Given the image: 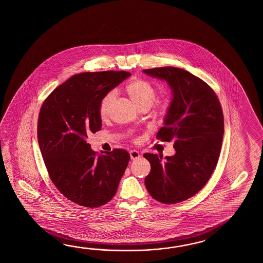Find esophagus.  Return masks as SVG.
Here are the masks:
<instances>
[{
    "instance_id": "34e87169",
    "label": "esophagus",
    "mask_w": 263,
    "mask_h": 263,
    "mask_svg": "<svg viewBox=\"0 0 263 263\" xmlns=\"http://www.w3.org/2000/svg\"><path fill=\"white\" fill-rule=\"evenodd\" d=\"M129 156H130L132 160H137V159H139L141 155L137 151H129Z\"/></svg>"
}]
</instances>
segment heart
I'll return each instance as SVG.
<instances>
[{
    "instance_id": "1",
    "label": "heart",
    "mask_w": 263,
    "mask_h": 263,
    "mask_svg": "<svg viewBox=\"0 0 263 263\" xmlns=\"http://www.w3.org/2000/svg\"><path fill=\"white\" fill-rule=\"evenodd\" d=\"M126 91L128 95L130 97V99L134 101V103L139 107L140 109L143 108H148L152 105V103L155 101L157 95V90L152 84L142 79H137L132 81L127 86H126ZM117 98V92L116 91H111L107 93L101 99L99 106V112L102 119H106L112 108V103ZM169 105V100L168 99H163L161 101L158 102V109L160 112H164L167 109Z\"/></svg>"
}]
</instances>
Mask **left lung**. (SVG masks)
<instances>
[{"label": "left lung", "instance_id": "obj_1", "mask_svg": "<svg viewBox=\"0 0 263 263\" xmlns=\"http://www.w3.org/2000/svg\"><path fill=\"white\" fill-rule=\"evenodd\" d=\"M152 78L165 81L172 99L157 134L173 141V156L145 153L151 173L145 184L151 196L176 204L195 196L207 183L218 162L223 135V117L218 98L201 79L178 67L144 69Z\"/></svg>", "mask_w": 263, "mask_h": 263}]
</instances>
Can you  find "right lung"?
<instances>
[{"instance_id": "add662e5", "label": "right lung", "mask_w": 263, "mask_h": 263, "mask_svg": "<svg viewBox=\"0 0 263 263\" xmlns=\"http://www.w3.org/2000/svg\"><path fill=\"white\" fill-rule=\"evenodd\" d=\"M129 76L126 71L74 75L40 109L37 139L50 179L67 199L83 207L110 201L128 166L127 151L97 155L86 139L101 129V99Z\"/></svg>"}]
</instances>
